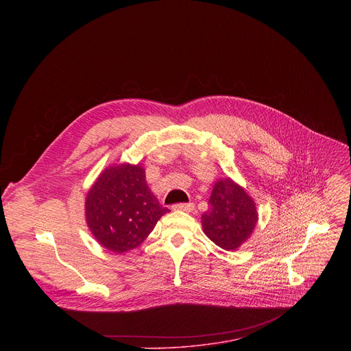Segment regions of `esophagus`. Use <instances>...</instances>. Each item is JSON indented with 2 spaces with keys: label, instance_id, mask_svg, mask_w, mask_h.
Wrapping results in <instances>:
<instances>
[{
  "label": "esophagus",
  "instance_id": "1",
  "mask_svg": "<svg viewBox=\"0 0 351 351\" xmlns=\"http://www.w3.org/2000/svg\"><path fill=\"white\" fill-rule=\"evenodd\" d=\"M172 210L190 213V211H193V210H194V204H193V203H179V204H175V206H172Z\"/></svg>",
  "mask_w": 351,
  "mask_h": 351
}]
</instances>
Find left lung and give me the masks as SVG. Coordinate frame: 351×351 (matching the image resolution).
Listing matches in <instances>:
<instances>
[{
	"label": "left lung",
	"mask_w": 351,
	"mask_h": 351,
	"mask_svg": "<svg viewBox=\"0 0 351 351\" xmlns=\"http://www.w3.org/2000/svg\"><path fill=\"white\" fill-rule=\"evenodd\" d=\"M208 204V211L202 217L207 237L229 252L240 247L258 219L252 197L226 178L215 183Z\"/></svg>",
	"instance_id": "8db88e82"
}]
</instances>
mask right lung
Here are the masks:
<instances>
[{"instance_id":"right-lung-1","label":"right lung","mask_w":351,"mask_h":351,"mask_svg":"<svg viewBox=\"0 0 351 351\" xmlns=\"http://www.w3.org/2000/svg\"><path fill=\"white\" fill-rule=\"evenodd\" d=\"M168 213L145 183L140 165L106 169L86 198L87 225L110 252L125 253L140 245L157 221Z\"/></svg>"}]
</instances>
